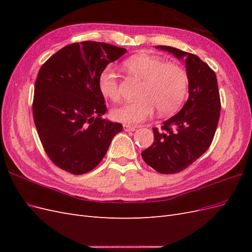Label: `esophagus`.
I'll return each mask as SVG.
<instances>
[{
	"mask_svg": "<svg viewBox=\"0 0 252 252\" xmlns=\"http://www.w3.org/2000/svg\"><path fill=\"white\" fill-rule=\"evenodd\" d=\"M123 127H124V130L127 131V132H129V131H134L135 129L138 128V127H135V126H131V125H124Z\"/></svg>",
	"mask_w": 252,
	"mask_h": 252,
	"instance_id": "esophagus-1",
	"label": "esophagus"
}]
</instances>
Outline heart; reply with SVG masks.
<instances>
[{
	"instance_id": "obj_1",
	"label": "heart",
	"mask_w": 252,
	"mask_h": 252,
	"mask_svg": "<svg viewBox=\"0 0 252 252\" xmlns=\"http://www.w3.org/2000/svg\"><path fill=\"white\" fill-rule=\"evenodd\" d=\"M125 66L129 72L143 81L138 95L140 100L113 109L114 120L136 125L149 119L156 108L161 114H171L181 107L188 86L187 75L183 68L146 55L130 58L126 61ZM98 88L105 97L113 102L120 100L118 75L112 67L105 68L100 74Z\"/></svg>"
}]
</instances>
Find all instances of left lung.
Masks as SVG:
<instances>
[{
	"instance_id": "1",
	"label": "left lung",
	"mask_w": 252,
	"mask_h": 252,
	"mask_svg": "<svg viewBox=\"0 0 252 252\" xmlns=\"http://www.w3.org/2000/svg\"><path fill=\"white\" fill-rule=\"evenodd\" d=\"M184 60L188 79V100L183 108L165 121L162 131L154 128L155 141L142 151V158L156 171L164 174L186 169L210 146L220 111L217 75L192 53L170 46H156Z\"/></svg>"
}]
</instances>
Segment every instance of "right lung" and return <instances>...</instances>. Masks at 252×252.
<instances>
[{"label":"right lung","mask_w":252,"mask_h":252,"mask_svg":"<svg viewBox=\"0 0 252 252\" xmlns=\"http://www.w3.org/2000/svg\"><path fill=\"white\" fill-rule=\"evenodd\" d=\"M126 51L100 42L73 43L41 67L34 86V124L47 156L60 168L72 174L93 170L123 129L102 118L107 108L98 78Z\"/></svg>","instance_id":"1"}]
</instances>
